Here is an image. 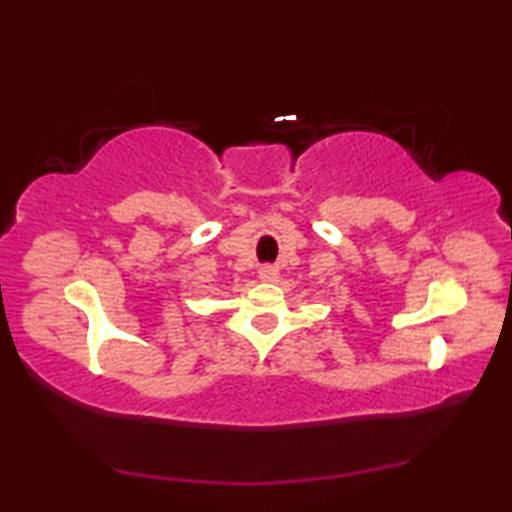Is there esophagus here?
I'll return each mask as SVG.
<instances>
[{"mask_svg": "<svg viewBox=\"0 0 512 512\" xmlns=\"http://www.w3.org/2000/svg\"><path fill=\"white\" fill-rule=\"evenodd\" d=\"M277 277H280V271H277L275 266L259 268V280H262V282H277Z\"/></svg>", "mask_w": 512, "mask_h": 512, "instance_id": "obj_1", "label": "esophagus"}]
</instances>
